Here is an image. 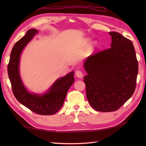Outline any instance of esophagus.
<instances>
[{"label": "esophagus", "instance_id": "esophagus-1", "mask_svg": "<svg viewBox=\"0 0 146 146\" xmlns=\"http://www.w3.org/2000/svg\"><path fill=\"white\" fill-rule=\"evenodd\" d=\"M76 76L78 77V78H82V76H83V73L81 70H77L76 71Z\"/></svg>", "mask_w": 146, "mask_h": 146}]
</instances>
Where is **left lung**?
Masks as SVG:
<instances>
[{"label":"left lung","mask_w":146,"mask_h":146,"mask_svg":"<svg viewBox=\"0 0 146 146\" xmlns=\"http://www.w3.org/2000/svg\"><path fill=\"white\" fill-rule=\"evenodd\" d=\"M110 48L90 56L84 63L86 95L95 110H117L132 97L138 74V61L131 40L110 32Z\"/></svg>","instance_id":"1"}]
</instances>
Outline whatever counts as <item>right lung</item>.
<instances>
[{
	"label": "right lung",
	"mask_w": 146,
	"mask_h": 146,
	"mask_svg": "<svg viewBox=\"0 0 146 146\" xmlns=\"http://www.w3.org/2000/svg\"><path fill=\"white\" fill-rule=\"evenodd\" d=\"M36 33H38L36 29H29L25 36L15 42L11 51L7 72L12 90L15 98L33 112L39 115H50L58 112L63 106L68 90L75 80L74 72L72 71L58 79L47 94L42 96L27 92L19 76V58L21 51Z\"/></svg>",
	"instance_id": "obj_1"
}]
</instances>
